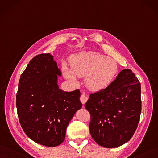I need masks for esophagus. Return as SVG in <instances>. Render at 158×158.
Returning <instances> with one entry per match:
<instances>
[{
  "label": "esophagus",
  "instance_id": "34e87169",
  "mask_svg": "<svg viewBox=\"0 0 158 158\" xmlns=\"http://www.w3.org/2000/svg\"><path fill=\"white\" fill-rule=\"evenodd\" d=\"M88 99H89L88 95L85 94V93L81 96L80 100H81V102H82V103H83V106H84V105L85 104V103L87 102V100H88Z\"/></svg>",
  "mask_w": 158,
  "mask_h": 158
}]
</instances>
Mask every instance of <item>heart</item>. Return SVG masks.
Returning <instances> with one entry per match:
<instances>
[{
	"mask_svg": "<svg viewBox=\"0 0 158 158\" xmlns=\"http://www.w3.org/2000/svg\"><path fill=\"white\" fill-rule=\"evenodd\" d=\"M71 68L63 66L66 79L76 83L77 77L85 75V82L92 90H103L111 83L118 72V64L113 58L96 51H83L72 56Z\"/></svg>",
	"mask_w": 158,
	"mask_h": 158,
	"instance_id": "1",
	"label": "heart"
}]
</instances>
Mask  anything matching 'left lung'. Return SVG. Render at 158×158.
<instances>
[{"label": "left lung", "mask_w": 158, "mask_h": 158, "mask_svg": "<svg viewBox=\"0 0 158 158\" xmlns=\"http://www.w3.org/2000/svg\"><path fill=\"white\" fill-rule=\"evenodd\" d=\"M90 113V135L106 148L120 147L135 133L141 112V83L131 69L122 70L107 88L91 94L85 105Z\"/></svg>", "instance_id": "1"}]
</instances>
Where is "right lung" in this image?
Returning a JSON list of instances; mask_svg holds the SVG:
<instances>
[{
    "instance_id": "add662e5",
    "label": "right lung",
    "mask_w": 158,
    "mask_h": 158,
    "mask_svg": "<svg viewBox=\"0 0 158 158\" xmlns=\"http://www.w3.org/2000/svg\"><path fill=\"white\" fill-rule=\"evenodd\" d=\"M61 75L53 56L38 55L21 74L16 95L23 131L33 141L48 147L64 141L69 122L82 107L79 90L59 89L58 77Z\"/></svg>"
}]
</instances>
